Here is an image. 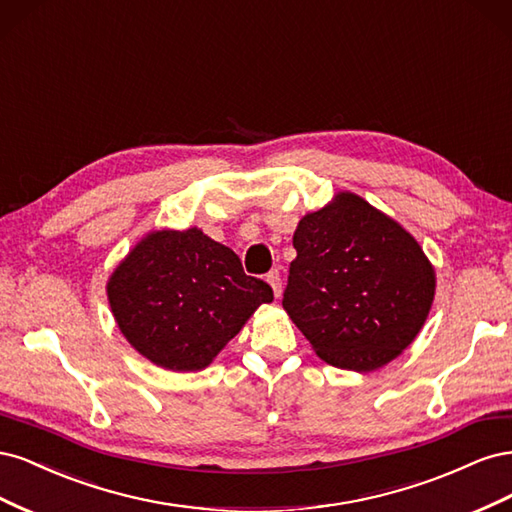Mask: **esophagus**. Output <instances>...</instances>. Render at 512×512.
<instances>
[{"mask_svg": "<svg viewBox=\"0 0 512 512\" xmlns=\"http://www.w3.org/2000/svg\"><path fill=\"white\" fill-rule=\"evenodd\" d=\"M267 282L271 284L275 297H282V275H280V271H277V269L269 271L267 273Z\"/></svg>", "mask_w": 512, "mask_h": 512, "instance_id": "1", "label": "esophagus"}]
</instances>
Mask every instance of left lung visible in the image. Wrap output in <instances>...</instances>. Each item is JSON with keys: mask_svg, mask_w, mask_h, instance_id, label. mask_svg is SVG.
I'll use <instances>...</instances> for the list:
<instances>
[{"mask_svg": "<svg viewBox=\"0 0 512 512\" xmlns=\"http://www.w3.org/2000/svg\"><path fill=\"white\" fill-rule=\"evenodd\" d=\"M292 245L282 305L320 359L371 371L412 344L436 273L410 232L344 192L305 215Z\"/></svg>", "mask_w": 512, "mask_h": 512, "instance_id": "left-lung-1", "label": "left lung"}]
</instances>
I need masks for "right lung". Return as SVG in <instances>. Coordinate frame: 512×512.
Segmentation results:
<instances>
[{
    "label": "right lung",
    "instance_id": "1",
    "mask_svg": "<svg viewBox=\"0 0 512 512\" xmlns=\"http://www.w3.org/2000/svg\"><path fill=\"white\" fill-rule=\"evenodd\" d=\"M121 333L151 363L207 367L273 290L245 275L230 247L198 228L158 230L138 243L108 282Z\"/></svg>",
    "mask_w": 512,
    "mask_h": 512
}]
</instances>
